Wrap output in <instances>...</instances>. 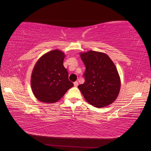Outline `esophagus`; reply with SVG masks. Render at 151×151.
I'll return each instance as SVG.
<instances>
[{
	"mask_svg": "<svg viewBox=\"0 0 151 151\" xmlns=\"http://www.w3.org/2000/svg\"><path fill=\"white\" fill-rule=\"evenodd\" d=\"M78 84H79V83H78V82H77V81H76V82H74V85L75 87H77Z\"/></svg>",
	"mask_w": 151,
	"mask_h": 151,
	"instance_id": "1",
	"label": "esophagus"
}]
</instances>
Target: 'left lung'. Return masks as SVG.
I'll list each match as a JSON object with an SVG mask.
<instances>
[{"label":"left lung","instance_id":"left-lung-1","mask_svg":"<svg viewBox=\"0 0 151 151\" xmlns=\"http://www.w3.org/2000/svg\"><path fill=\"white\" fill-rule=\"evenodd\" d=\"M80 55L86 66L85 82L78 88L85 99L96 108L111 104L119 94L121 85L114 63L106 54L92 50Z\"/></svg>","mask_w":151,"mask_h":151}]
</instances>
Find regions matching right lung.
I'll use <instances>...</instances> for the list:
<instances>
[{
  "label": "right lung",
  "mask_w": 151,
  "mask_h": 151,
  "mask_svg": "<svg viewBox=\"0 0 151 151\" xmlns=\"http://www.w3.org/2000/svg\"><path fill=\"white\" fill-rule=\"evenodd\" d=\"M64 58L63 52L54 50L43 55L36 63L31 85L35 96L39 101L55 103L74 86L68 80V73L63 65Z\"/></svg>",
  "instance_id": "add662e5"
}]
</instances>
